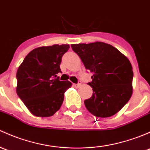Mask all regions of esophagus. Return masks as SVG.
Instances as JSON below:
<instances>
[{
    "label": "esophagus",
    "instance_id": "obj_1",
    "mask_svg": "<svg viewBox=\"0 0 150 150\" xmlns=\"http://www.w3.org/2000/svg\"><path fill=\"white\" fill-rule=\"evenodd\" d=\"M80 86H81V83H80V82H79L78 83H77V84H74V86H75V88H79Z\"/></svg>",
    "mask_w": 150,
    "mask_h": 150
}]
</instances>
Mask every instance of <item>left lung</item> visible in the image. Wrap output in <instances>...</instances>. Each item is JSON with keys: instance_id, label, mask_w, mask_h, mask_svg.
Listing matches in <instances>:
<instances>
[{"instance_id": "left-lung-1", "label": "left lung", "mask_w": 150, "mask_h": 150, "mask_svg": "<svg viewBox=\"0 0 150 150\" xmlns=\"http://www.w3.org/2000/svg\"><path fill=\"white\" fill-rule=\"evenodd\" d=\"M86 70L93 75L88 83L93 95L84 103L96 117L116 114L132 95L133 70L128 58L114 47L104 42L72 45Z\"/></svg>"}]
</instances>
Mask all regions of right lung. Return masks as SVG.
<instances>
[{
	"label": "right lung",
	"mask_w": 150,
	"mask_h": 150,
	"mask_svg": "<svg viewBox=\"0 0 150 150\" xmlns=\"http://www.w3.org/2000/svg\"><path fill=\"white\" fill-rule=\"evenodd\" d=\"M69 45H54L34 49L26 56L16 73V93L36 116L48 117L60 108L64 93L72 83L60 81V63Z\"/></svg>",
	"instance_id": "add662e5"
}]
</instances>
